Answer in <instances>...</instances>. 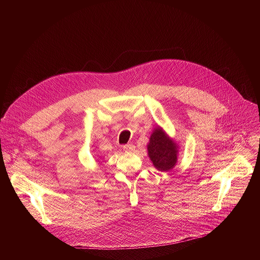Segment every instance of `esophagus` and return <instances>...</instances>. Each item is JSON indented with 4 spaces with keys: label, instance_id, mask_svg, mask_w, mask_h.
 Listing matches in <instances>:
<instances>
[{
    "label": "esophagus",
    "instance_id": "34e87169",
    "mask_svg": "<svg viewBox=\"0 0 260 260\" xmlns=\"http://www.w3.org/2000/svg\"><path fill=\"white\" fill-rule=\"evenodd\" d=\"M122 148L125 152H133V151H135L136 147L133 144H127V145H124Z\"/></svg>",
    "mask_w": 260,
    "mask_h": 260
}]
</instances>
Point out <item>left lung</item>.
I'll use <instances>...</instances> for the list:
<instances>
[{"label": "left lung", "instance_id": "1", "mask_svg": "<svg viewBox=\"0 0 260 260\" xmlns=\"http://www.w3.org/2000/svg\"><path fill=\"white\" fill-rule=\"evenodd\" d=\"M148 156L160 172L172 171L178 160L179 145L159 125L154 127L147 145Z\"/></svg>", "mask_w": 260, "mask_h": 260}]
</instances>
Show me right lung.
<instances>
[{"instance_id":"add662e5","label":"right lung","mask_w":260,"mask_h":260,"mask_svg":"<svg viewBox=\"0 0 260 260\" xmlns=\"http://www.w3.org/2000/svg\"><path fill=\"white\" fill-rule=\"evenodd\" d=\"M98 161H99V159H98Z\"/></svg>"}]
</instances>
